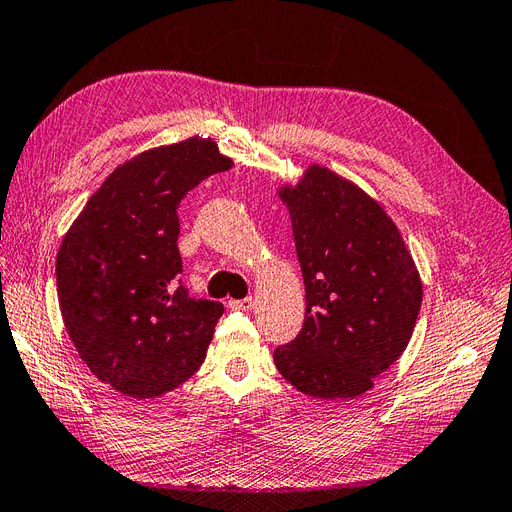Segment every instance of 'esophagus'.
<instances>
[{"label": "esophagus", "mask_w": 512, "mask_h": 512, "mask_svg": "<svg viewBox=\"0 0 512 512\" xmlns=\"http://www.w3.org/2000/svg\"><path fill=\"white\" fill-rule=\"evenodd\" d=\"M232 309H243V312H247V309L254 307V299L252 297H245V299H237V301H230L228 303Z\"/></svg>", "instance_id": "obj_1"}]
</instances>
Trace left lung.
<instances>
[{"instance_id":"1","label":"left lung","mask_w":512,"mask_h":512,"mask_svg":"<svg viewBox=\"0 0 512 512\" xmlns=\"http://www.w3.org/2000/svg\"><path fill=\"white\" fill-rule=\"evenodd\" d=\"M292 220L305 282V322L273 361L294 389L354 399L404 354L423 282L378 200L331 168L309 164L277 188Z\"/></svg>"}]
</instances>
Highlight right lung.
I'll return each instance as SVG.
<instances>
[{
    "mask_svg": "<svg viewBox=\"0 0 512 512\" xmlns=\"http://www.w3.org/2000/svg\"><path fill=\"white\" fill-rule=\"evenodd\" d=\"M211 138L192 136L119 164L91 194L57 252V297L91 374L134 399L160 397L203 365L224 314L179 282L181 198L228 170Z\"/></svg>",
    "mask_w": 512,
    "mask_h": 512,
    "instance_id": "add662e5",
    "label": "right lung"
}]
</instances>
